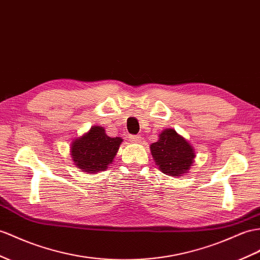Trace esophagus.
I'll return each instance as SVG.
<instances>
[{
  "mask_svg": "<svg viewBox=\"0 0 260 260\" xmlns=\"http://www.w3.org/2000/svg\"><path fill=\"white\" fill-rule=\"evenodd\" d=\"M128 138L132 143H139L142 141V137L139 135H129Z\"/></svg>",
  "mask_w": 260,
  "mask_h": 260,
  "instance_id": "obj_1",
  "label": "esophagus"
}]
</instances>
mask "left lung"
I'll list each match as a JSON object with an SVG mask.
<instances>
[{"instance_id": "8db88e82", "label": "left lung", "mask_w": 260, "mask_h": 260, "mask_svg": "<svg viewBox=\"0 0 260 260\" xmlns=\"http://www.w3.org/2000/svg\"><path fill=\"white\" fill-rule=\"evenodd\" d=\"M158 141L150 145L151 156L162 174L183 177L193 166L196 152L192 145L172 128L160 132Z\"/></svg>"}]
</instances>
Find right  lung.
<instances>
[{"label": "right lung", "instance_id": "1", "mask_svg": "<svg viewBox=\"0 0 260 260\" xmlns=\"http://www.w3.org/2000/svg\"><path fill=\"white\" fill-rule=\"evenodd\" d=\"M122 143L121 137L106 135L102 126H91L82 136L71 142V158L77 168L94 175L109 168Z\"/></svg>", "mask_w": 260, "mask_h": 260}]
</instances>
